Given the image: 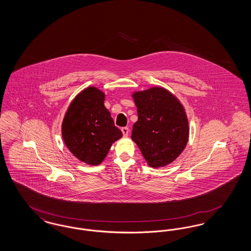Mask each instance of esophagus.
Segmentation results:
<instances>
[{"mask_svg":"<svg viewBox=\"0 0 251 251\" xmlns=\"http://www.w3.org/2000/svg\"><path fill=\"white\" fill-rule=\"evenodd\" d=\"M121 131H122V133H123L124 136H128L130 130H129L128 127H123V128H121Z\"/></svg>","mask_w":251,"mask_h":251,"instance_id":"34e87169","label":"esophagus"}]
</instances>
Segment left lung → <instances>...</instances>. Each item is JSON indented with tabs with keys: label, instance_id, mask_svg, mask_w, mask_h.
Returning a JSON list of instances; mask_svg holds the SVG:
<instances>
[{
	"label": "left lung",
	"instance_id": "8db88e82",
	"mask_svg": "<svg viewBox=\"0 0 251 251\" xmlns=\"http://www.w3.org/2000/svg\"><path fill=\"white\" fill-rule=\"evenodd\" d=\"M131 98L138 120L132 126L131 139L150 167H166L185 149L189 122L179 99L162 86L134 91Z\"/></svg>",
	"mask_w": 251,
	"mask_h": 251
}]
</instances>
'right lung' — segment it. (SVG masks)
<instances>
[{
	"mask_svg": "<svg viewBox=\"0 0 251 251\" xmlns=\"http://www.w3.org/2000/svg\"><path fill=\"white\" fill-rule=\"evenodd\" d=\"M104 100L105 94L98 87L84 88L72 100L62 122L67 148L86 165L101 164L113 143L122 137Z\"/></svg>",
	"mask_w": 251,
	"mask_h": 251,
	"instance_id": "right-lung-1",
	"label": "right lung"
}]
</instances>
